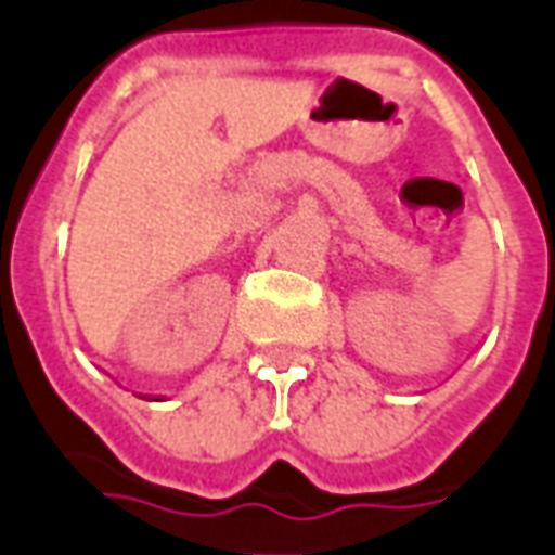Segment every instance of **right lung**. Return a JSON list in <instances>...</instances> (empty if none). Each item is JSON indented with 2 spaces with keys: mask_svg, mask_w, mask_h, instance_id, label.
Listing matches in <instances>:
<instances>
[{
  "mask_svg": "<svg viewBox=\"0 0 555 555\" xmlns=\"http://www.w3.org/2000/svg\"><path fill=\"white\" fill-rule=\"evenodd\" d=\"M145 400H152V397H145Z\"/></svg>",
  "mask_w": 555,
  "mask_h": 555,
  "instance_id": "obj_1",
  "label": "right lung"
}]
</instances>
